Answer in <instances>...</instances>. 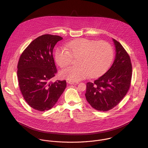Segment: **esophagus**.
I'll use <instances>...</instances> for the list:
<instances>
[{"label":"esophagus","instance_id":"esophagus-1","mask_svg":"<svg viewBox=\"0 0 148 148\" xmlns=\"http://www.w3.org/2000/svg\"><path fill=\"white\" fill-rule=\"evenodd\" d=\"M68 83L70 84L76 85L78 84H79V82H73L69 81V82H68Z\"/></svg>","mask_w":148,"mask_h":148}]
</instances>
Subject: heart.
<instances>
[{
    "instance_id": "obj_1",
    "label": "heart",
    "mask_w": 148,
    "mask_h": 148,
    "mask_svg": "<svg viewBox=\"0 0 148 148\" xmlns=\"http://www.w3.org/2000/svg\"><path fill=\"white\" fill-rule=\"evenodd\" d=\"M73 58H77V65L64 69L60 76L77 82L90 76L96 77L103 75L112 62L113 49L108 42L82 38L69 42L66 48L60 47L56 50V62L61 68L70 65Z\"/></svg>"
}]
</instances>
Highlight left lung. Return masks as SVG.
Instances as JSON below:
<instances>
[{"label":"left lung","instance_id":"obj_1","mask_svg":"<svg viewBox=\"0 0 148 148\" xmlns=\"http://www.w3.org/2000/svg\"><path fill=\"white\" fill-rule=\"evenodd\" d=\"M115 60L109 70L94 82L86 83L85 94L89 104L97 110L106 112L116 106L128 92L132 76L129 54L123 45L113 39Z\"/></svg>","mask_w":148,"mask_h":148}]
</instances>
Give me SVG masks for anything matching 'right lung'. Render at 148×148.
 <instances>
[{"instance_id": "1", "label": "right lung", "mask_w": 148, "mask_h": 148, "mask_svg": "<svg viewBox=\"0 0 148 148\" xmlns=\"http://www.w3.org/2000/svg\"><path fill=\"white\" fill-rule=\"evenodd\" d=\"M63 39L49 34L39 36L23 51L18 64V79L21 94L33 109L44 112L56 103L66 88L65 80L52 83L58 71L53 49Z\"/></svg>"}]
</instances>
